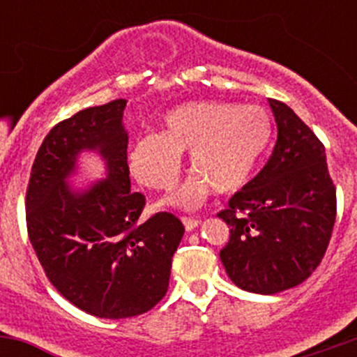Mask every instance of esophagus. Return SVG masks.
<instances>
[{"label":"esophagus","instance_id":"1","mask_svg":"<svg viewBox=\"0 0 357 357\" xmlns=\"http://www.w3.org/2000/svg\"><path fill=\"white\" fill-rule=\"evenodd\" d=\"M183 225H185L186 231H193L195 228H199L200 221L195 218H183Z\"/></svg>","mask_w":357,"mask_h":357}]
</instances>
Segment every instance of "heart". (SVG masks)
Listing matches in <instances>:
<instances>
[{
	"label": "heart",
	"instance_id": "b5f03b06",
	"mask_svg": "<svg viewBox=\"0 0 357 357\" xmlns=\"http://www.w3.org/2000/svg\"><path fill=\"white\" fill-rule=\"evenodd\" d=\"M164 131L139 136L129 150V169L142 185L167 190L181 171V153L193 169L164 204L195 211L215 190L245 186L273 138V121L262 107L225 102H190L169 110Z\"/></svg>",
	"mask_w": 357,
	"mask_h": 357
}]
</instances>
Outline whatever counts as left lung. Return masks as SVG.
I'll return each instance as SVG.
<instances>
[{"instance_id": "1", "label": "left lung", "mask_w": 357, "mask_h": 357, "mask_svg": "<svg viewBox=\"0 0 357 357\" xmlns=\"http://www.w3.org/2000/svg\"><path fill=\"white\" fill-rule=\"evenodd\" d=\"M278 139L268 164L231 197L219 252L240 289L273 295L301 285L321 262L337 214L323 143L289 105L269 98Z\"/></svg>"}]
</instances>
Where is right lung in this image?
Segmentation results:
<instances>
[{
  "instance_id": "obj_1",
  "label": "right lung",
  "mask_w": 357,
  "mask_h": 357,
  "mask_svg": "<svg viewBox=\"0 0 357 357\" xmlns=\"http://www.w3.org/2000/svg\"><path fill=\"white\" fill-rule=\"evenodd\" d=\"M128 100L89 107L43 139L25 197L27 231L46 276L70 304L105 319L150 311L165 295L181 221L158 212L138 222L145 197L131 192ZM106 164L103 180L75 187L81 153Z\"/></svg>"
}]
</instances>
